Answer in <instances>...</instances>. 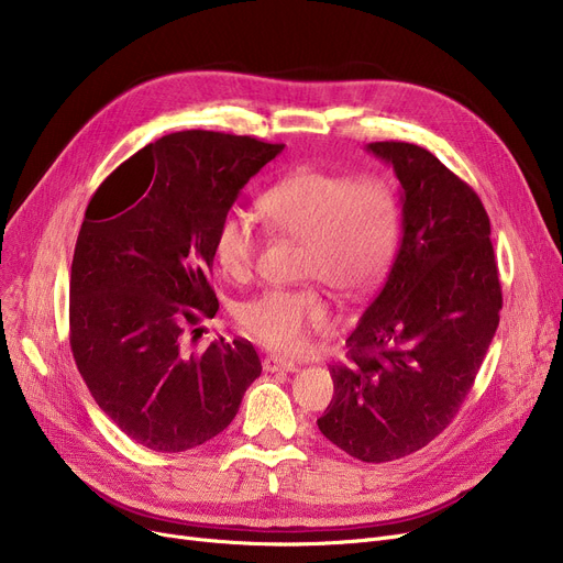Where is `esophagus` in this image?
<instances>
[{"label":"esophagus","instance_id":"esophagus-1","mask_svg":"<svg viewBox=\"0 0 563 563\" xmlns=\"http://www.w3.org/2000/svg\"><path fill=\"white\" fill-rule=\"evenodd\" d=\"M262 367L264 372H297V363H291L287 358H280V356H266L262 361Z\"/></svg>","mask_w":563,"mask_h":563}]
</instances>
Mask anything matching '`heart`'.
<instances>
[{"instance_id": "obj_1", "label": "heart", "mask_w": 563, "mask_h": 563, "mask_svg": "<svg viewBox=\"0 0 563 563\" xmlns=\"http://www.w3.org/2000/svg\"><path fill=\"white\" fill-rule=\"evenodd\" d=\"M262 212L280 234L303 244L299 276L329 285L342 299L365 297L393 260L399 207L380 177L294 170L262 196ZM212 251L228 278H251L260 251L253 219L228 210L214 228ZM236 321L266 349L297 353L312 333L331 329L333 312L317 287H276L236 308Z\"/></svg>"}]
</instances>
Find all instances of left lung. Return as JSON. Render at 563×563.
<instances>
[{"label": "left lung", "mask_w": 563, "mask_h": 563, "mask_svg": "<svg viewBox=\"0 0 563 563\" xmlns=\"http://www.w3.org/2000/svg\"><path fill=\"white\" fill-rule=\"evenodd\" d=\"M393 166L401 242L390 272L331 365L319 431L349 456L386 463L445 431L484 363L501 287L479 196L424 147L369 143Z\"/></svg>", "instance_id": "1"}]
</instances>
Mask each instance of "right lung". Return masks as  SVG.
Returning <instances> with one entry per match:
<instances>
[{"mask_svg": "<svg viewBox=\"0 0 563 563\" xmlns=\"http://www.w3.org/2000/svg\"><path fill=\"white\" fill-rule=\"evenodd\" d=\"M283 143L187 130L98 187L70 272V346L96 404L139 445L187 452L221 433L262 365L251 342L185 346L219 310L214 228ZM198 331V329H196Z\"/></svg>", "mask_w": 563, "mask_h": 563, "instance_id": "obj_1", "label": "right lung"}]
</instances>
